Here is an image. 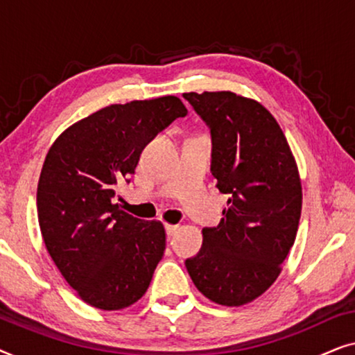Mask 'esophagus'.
Returning <instances> with one entry per match:
<instances>
[{
    "mask_svg": "<svg viewBox=\"0 0 355 355\" xmlns=\"http://www.w3.org/2000/svg\"><path fill=\"white\" fill-rule=\"evenodd\" d=\"M178 230H179L178 225H166V226H164V231H166V236L168 237H171V236L176 234Z\"/></svg>",
    "mask_w": 355,
    "mask_h": 355,
    "instance_id": "1",
    "label": "esophagus"
}]
</instances>
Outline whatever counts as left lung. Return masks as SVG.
<instances>
[{"label": "left lung", "mask_w": 355, "mask_h": 355, "mask_svg": "<svg viewBox=\"0 0 355 355\" xmlns=\"http://www.w3.org/2000/svg\"><path fill=\"white\" fill-rule=\"evenodd\" d=\"M211 137V174L227 193L220 225L186 260L196 288L237 307L275 283L302 210V187L283 130L266 108L232 92L184 94Z\"/></svg>", "instance_id": "8db88e82"}]
</instances>
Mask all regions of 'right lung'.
I'll return each mask as SVG.
<instances>
[{
  "mask_svg": "<svg viewBox=\"0 0 355 355\" xmlns=\"http://www.w3.org/2000/svg\"><path fill=\"white\" fill-rule=\"evenodd\" d=\"M187 114L178 96L111 105L66 129L48 152L37 211L48 254L80 299L101 310L142 297L162 260L159 221L128 215L116 203L140 153Z\"/></svg>",
  "mask_w": 355,
  "mask_h": 355,
  "instance_id": "obj_1",
  "label": "right lung"
}]
</instances>
